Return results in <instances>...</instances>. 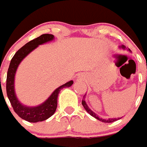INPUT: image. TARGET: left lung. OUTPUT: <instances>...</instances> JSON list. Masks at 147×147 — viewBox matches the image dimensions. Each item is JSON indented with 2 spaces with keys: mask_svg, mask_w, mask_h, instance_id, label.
<instances>
[{
  "mask_svg": "<svg viewBox=\"0 0 147 147\" xmlns=\"http://www.w3.org/2000/svg\"><path fill=\"white\" fill-rule=\"evenodd\" d=\"M122 48H123V49H125V47L124 46V45H122ZM129 50L130 51V49H129ZM82 105L84 106V109L87 111V113H90V114L92 117H95L96 119H98V120H100V121L103 122V123H113V122L117 121V119H119L120 118H121V117H119V118H117V119H116V118H113H113H112V119H102V118H101V117H98V116H97L96 114L94 113V112H92V111H91V110L89 108V107L87 106V105L86 104V102H85L84 100H82Z\"/></svg>",
  "mask_w": 147,
  "mask_h": 147,
  "instance_id": "left-lung-1",
  "label": "left lung"
}]
</instances>
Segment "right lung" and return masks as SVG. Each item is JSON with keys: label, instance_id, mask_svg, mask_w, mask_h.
I'll use <instances>...</instances> for the list:
<instances>
[{"label": "right lung", "instance_id": "obj_1", "mask_svg": "<svg viewBox=\"0 0 147 147\" xmlns=\"http://www.w3.org/2000/svg\"><path fill=\"white\" fill-rule=\"evenodd\" d=\"M54 39V36L51 34H42L39 37L33 39L29 42L26 43L15 54L11 60L10 64L9 66L7 77V94L9 100L13 106L14 111L18 114L21 118L30 122V123H37L45 120L55 113L57 106V96L61 89L63 87H70L72 85L73 81H70L65 84L62 85L56 89L53 93L44 103L34 108H29L27 106L22 105L17 99L14 91V78L15 74L17 68L23 59L30 52L35 49L39 45L51 41Z\"/></svg>", "mask_w": 147, "mask_h": 147}]
</instances>
